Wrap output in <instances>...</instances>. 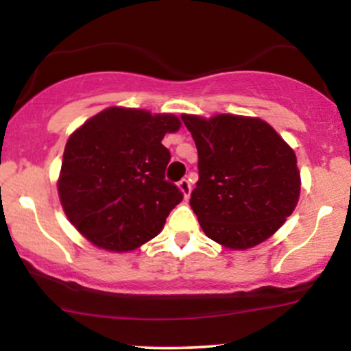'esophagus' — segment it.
Listing matches in <instances>:
<instances>
[{
  "instance_id": "esophagus-1",
  "label": "esophagus",
  "mask_w": 351,
  "mask_h": 351,
  "mask_svg": "<svg viewBox=\"0 0 351 351\" xmlns=\"http://www.w3.org/2000/svg\"><path fill=\"white\" fill-rule=\"evenodd\" d=\"M178 188L181 189V193H183L184 198H189V195H191V184H189V181L186 178H183L180 181Z\"/></svg>"
}]
</instances>
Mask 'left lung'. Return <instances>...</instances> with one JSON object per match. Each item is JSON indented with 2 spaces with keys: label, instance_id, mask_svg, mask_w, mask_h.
<instances>
[{
  "label": "left lung",
  "instance_id": "obj_1",
  "mask_svg": "<svg viewBox=\"0 0 351 351\" xmlns=\"http://www.w3.org/2000/svg\"><path fill=\"white\" fill-rule=\"evenodd\" d=\"M198 148L191 209L209 239L244 251L269 239L297 206L295 153L269 123L221 114L181 115Z\"/></svg>",
  "mask_w": 351,
  "mask_h": 351
}]
</instances>
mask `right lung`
<instances>
[{"mask_svg":"<svg viewBox=\"0 0 351 351\" xmlns=\"http://www.w3.org/2000/svg\"><path fill=\"white\" fill-rule=\"evenodd\" d=\"M181 122L171 114L110 107L69 136L58 181L64 213L97 247L127 252L162 231L183 199L165 180L170 152L165 134Z\"/></svg>","mask_w":351,"mask_h":351,"instance_id":"right-lung-1","label":"right lung"}]
</instances>
